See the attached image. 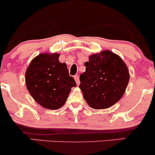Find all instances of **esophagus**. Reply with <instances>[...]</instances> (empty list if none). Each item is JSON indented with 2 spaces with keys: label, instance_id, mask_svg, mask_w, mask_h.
Here are the masks:
<instances>
[{
  "label": "esophagus",
  "instance_id": "1",
  "mask_svg": "<svg viewBox=\"0 0 155 155\" xmlns=\"http://www.w3.org/2000/svg\"><path fill=\"white\" fill-rule=\"evenodd\" d=\"M74 79H75L76 84H77V85H79L80 84V81H79V75H76L74 76Z\"/></svg>",
  "mask_w": 155,
  "mask_h": 155
}]
</instances>
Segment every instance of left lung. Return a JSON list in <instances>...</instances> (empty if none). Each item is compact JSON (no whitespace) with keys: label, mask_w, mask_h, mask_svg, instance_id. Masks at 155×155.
Masks as SVG:
<instances>
[{"label":"left lung","mask_w":155,"mask_h":155,"mask_svg":"<svg viewBox=\"0 0 155 155\" xmlns=\"http://www.w3.org/2000/svg\"><path fill=\"white\" fill-rule=\"evenodd\" d=\"M79 76V88L90 107L104 109L120 100L127 88L129 71L120 56L108 50L89 57Z\"/></svg>","instance_id":"left-lung-1"}]
</instances>
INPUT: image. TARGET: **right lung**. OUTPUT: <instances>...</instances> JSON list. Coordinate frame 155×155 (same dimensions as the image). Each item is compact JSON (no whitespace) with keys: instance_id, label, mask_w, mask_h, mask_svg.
<instances>
[{"instance_id":"add662e5","label":"right lung","mask_w":155,"mask_h":155,"mask_svg":"<svg viewBox=\"0 0 155 155\" xmlns=\"http://www.w3.org/2000/svg\"><path fill=\"white\" fill-rule=\"evenodd\" d=\"M60 54H40L31 61L25 73V83L33 98L47 109H58L66 102L71 88L76 86L69 76Z\"/></svg>"}]
</instances>
